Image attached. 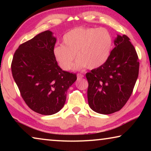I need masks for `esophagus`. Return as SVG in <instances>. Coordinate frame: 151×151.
Masks as SVG:
<instances>
[{
    "instance_id": "1",
    "label": "esophagus",
    "mask_w": 151,
    "mask_h": 151,
    "mask_svg": "<svg viewBox=\"0 0 151 151\" xmlns=\"http://www.w3.org/2000/svg\"><path fill=\"white\" fill-rule=\"evenodd\" d=\"M77 76H78V79H80V78H84V75H82V74H81V73H78Z\"/></svg>"
}]
</instances>
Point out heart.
Wrapping results in <instances>:
<instances>
[{"label":"heart","mask_w":151,"mask_h":151,"mask_svg":"<svg viewBox=\"0 0 151 151\" xmlns=\"http://www.w3.org/2000/svg\"><path fill=\"white\" fill-rule=\"evenodd\" d=\"M64 45L53 48V55L60 67L68 71L74 69H94L101 67L110 56L113 39L110 32L104 28L78 27L69 31L63 36Z\"/></svg>","instance_id":"1"}]
</instances>
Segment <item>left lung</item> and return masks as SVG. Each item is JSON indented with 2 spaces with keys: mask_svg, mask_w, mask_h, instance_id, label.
Here are the masks:
<instances>
[{
  "mask_svg": "<svg viewBox=\"0 0 151 151\" xmlns=\"http://www.w3.org/2000/svg\"><path fill=\"white\" fill-rule=\"evenodd\" d=\"M114 44L106 63L86 74L88 105L100 114H111L124 106L139 74L138 56L129 37L117 35Z\"/></svg>",
  "mask_w": 151,
  "mask_h": 151,
  "instance_id": "1",
  "label": "left lung"
}]
</instances>
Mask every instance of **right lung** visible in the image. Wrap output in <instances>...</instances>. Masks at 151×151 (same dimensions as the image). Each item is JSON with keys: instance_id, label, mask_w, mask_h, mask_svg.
I'll return each instance as SVG.
<instances>
[{"instance_id": "1", "label": "right lung", "mask_w": 151, "mask_h": 151, "mask_svg": "<svg viewBox=\"0 0 151 151\" xmlns=\"http://www.w3.org/2000/svg\"><path fill=\"white\" fill-rule=\"evenodd\" d=\"M56 38L45 31L22 43L14 53L12 72L22 99L35 112L50 115L65 105L67 92L77 79L63 71L53 55Z\"/></svg>"}]
</instances>
